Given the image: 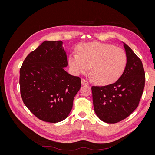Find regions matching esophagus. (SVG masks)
I'll list each match as a JSON object with an SVG mask.
<instances>
[{
  "instance_id": "esophagus-1",
  "label": "esophagus",
  "mask_w": 155,
  "mask_h": 155,
  "mask_svg": "<svg viewBox=\"0 0 155 155\" xmlns=\"http://www.w3.org/2000/svg\"><path fill=\"white\" fill-rule=\"evenodd\" d=\"M81 83L82 85H88V82L87 80H85V79H81Z\"/></svg>"
}]
</instances>
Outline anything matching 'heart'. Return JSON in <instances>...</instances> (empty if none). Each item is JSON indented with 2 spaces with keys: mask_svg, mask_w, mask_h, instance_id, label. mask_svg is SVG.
Here are the masks:
<instances>
[{
  "mask_svg": "<svg viewBox=\"0 0 155 155\" xmlns=\"http://www.w3.org/2000/svg\"><path fill=\"white\" fill-rule=\"evenodd\" d=\"M127 58L124 50L114 45L100 43L79 45L78 54L70 55L69 64L76 74L86 73L91 67V75L95 81L109 84L123 74Z\"/></svg>",
  "mask_w": 155,
  "mask_h": 155,
  "instance_id": "heart-1",
  "label": "heart"
}]
</instances>
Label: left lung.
I'll return each mask as SVG.
<instances>
[{"label":"left lung","mask_w":155,"mask_h":155,"mask_svg":"<svg viewBox=\"0 0 155 155\" xmlns=\"http://www.w3.org/2000/svg\"><path fill=\"white\" fill-rule=\"evenodd\" d=\"M127 58L122 75L115 83L92 87L94 109L101 121L115 124L125 119L138 106L145 86V72L141 60L125 43Z\"/></svg>","instance_id":"left-lung-1"}]
</instances>
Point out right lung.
<instances>
[{
    "mask_svg": "<svg viewBox=\"0 0 155 155\" xmlns=\"http://www.w3.org/2000/svg\"><path fill=\"white\" fill-rule=\"evenodd\" d=\"M68 65L61 41H45L28 55L20 69L23 102L41 120L57 123L72 110L81 79L64 70Z\"/></svg>",
    "mask_w": 155,
    "mask_h": 155,
    "instance_id": "add662e5",
    "label": "right lung"
}]
</instances>
